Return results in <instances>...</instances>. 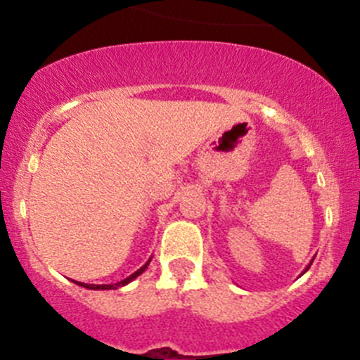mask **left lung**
<instances>
[{"label":"left lung","mask_w":360,"mask_h":360,"mask_svg":"<svg viewBox=\"0 0 360 360\" xmlns=\"http://www.w3.org/2000/svg\"><path fill=\"white\" fill-rule=\"evenodd\" d=\"M311 261H314V259H311ZM311 264V263H310ZM310 264H308V266H307V270H308V268H310ZM307 270H304V271H307Z\"/></svg>","instance_id":"obj_1"}]
</instances>
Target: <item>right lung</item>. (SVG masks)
Returning a JSON list of instances; mask_svg holds the SVG:
<instances>
[{"label":"right lung","mask_w":360,"mask_h":360,"mask_svg":"<svg viewBox=\"0 0 360 360\" xmlns=\"http://www.w3.org/2000/svg\"><path fill=\"white\" fill-rule=\"evenodd\" d=\"M150 261H151V259H148V263L144 264V266H141L139 270H137V271H134V274L130 275V277H127L125 281H120V282H116V284H103V285H96V284H83V282H76V281H72V282H75V284H78V285H82V288H86V289H94V291H99V289H101V291H106V289H118V288H123V285H127V284H129V282H132L134 278H137V277H139V275L143 274V271L146 270V268H148V264H150Z\"/></svg>","instance_id":"1"}]
</instances>
